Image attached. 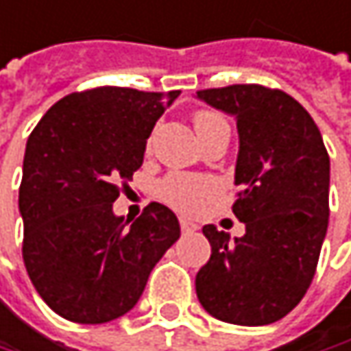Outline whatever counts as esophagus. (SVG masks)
Wrapping results in <instances>:
<instances>
[{
    "label": "esophagus",
    "mask_w": 351,
    "mask_h": 351,
    "mask_svg": "<svg viewBox=\"0 0 351 351\" xmlns=\"http://www.w3.org/2000/svg\"><path fill=\"white\" fill-rule=\"evenodd\" d=\"M178 223H180V231H182V233H195V231L199 229V225H195V223L189 221V219H180Z\"/></svg>",
    "instance_id": "obj_1"
}]
</instances>
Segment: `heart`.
Returning a JSON list of instances; mask_svg holds the SVG:
<instances>
[{"label": "heart", "instance_id": "heart-1", "mask_svg": "<svg viewBox=\"0 0 351 351\" xmlns=\"http://www.w3.org/2000/svg\"><path fill=\"white\" fill-rule=\"evenodd\" d=\"M195 128L197 134L205 132L208 126L221 122L223 118L215 112L201 110L195 114ZM158 199L184 215H195L207 203L219 195V182L207 175H189V173H171L156 186Z\"/></svg>", "mask_w": 351, "mask_h": 351}]
</instances>
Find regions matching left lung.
I'll return each mask as SVG.
<instances>
[{"label": "left lung", "instance_id": "1", "mask_svg": "<svg viewBox=\"0 0 351 351\" xmlns=\"http://www.w3.org/2000/svg\"><path fill=\"white\" fill-rule=\"evenodd\" d=\"M197 96L237 118L233 213L245 223L235 239L203 227L210 259L197 273V298L221 322L267 326L302 302L315 275L330 219V156L309 112L283 90L233 84Z\"/></svg>", "mask_w": 351, "mask_h": 351}]
</instances>
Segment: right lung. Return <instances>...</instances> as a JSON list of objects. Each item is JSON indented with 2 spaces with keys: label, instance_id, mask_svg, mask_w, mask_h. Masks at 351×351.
Returning <instances> with one entry per match:
<instances>
[{
  "label": "right lung",
  "instance_id": "obj_1",
  "mask_svg": "<svg viewBox=\"0 0 351 351\" xmlns=\"http://www.w3.org/2000/svg\"><path fill=\"white\" fill-rule=\"evenodd\" d=\"M178 94L120 86L72 92L32 130L19 184L21 255L36 291L64 319L106 324L130 311L180 237L176 215L160 203L132 225L112 213Z\"/></svg>",
  "mask_w": 351,
  "mask_h": 351
}]
</instances>
